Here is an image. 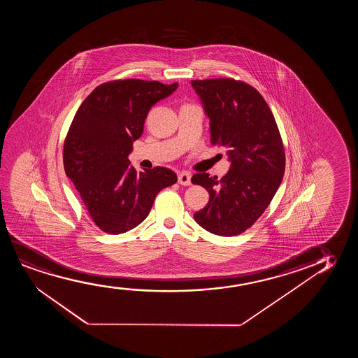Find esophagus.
Segmentation results:
<instances>
[{
  "instance_id": "esophagus-1",
  "label": "esophagus",
  "mask_w": 358,
  "mask_h": 358,
  "mask_svg": "<svg viewBox=\"0 0 358 358\" xmlns=\"http://www.w3.org/2000/svg\"><path fill=\"white\" fill-rule=\"evenodd\" d=\"M178 183L182 186H189L191 185V173L183 171L178 175Z\"/></svg>"
}]
</instances>
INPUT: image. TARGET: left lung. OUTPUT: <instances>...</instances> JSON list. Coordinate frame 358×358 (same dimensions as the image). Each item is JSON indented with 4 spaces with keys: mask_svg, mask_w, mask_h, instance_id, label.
<instances>
[{
    "mask_svg": "<svg viewBox=\"0 0 358 358\" xmlns=\"http://www.w3.org/2000/svg\"><path fill=\"white\" fill-rule=\"evenodd\" d=\"M210 118V143L227 149L222 178L201 172L192 183L209 192L194 220L214 235L236 236L259 219L282 181L285 150L279 128L257 89L234 78L192 80Z\"/></svg>",
    "mask_w": 358,
    "mask_h": 358,
    "instance_id": "1",
    "label": "left lung"
}]
</instances>
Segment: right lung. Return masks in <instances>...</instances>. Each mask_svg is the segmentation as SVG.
<instances>
[{"label": "right lung", "mask_w": 358, "mask_h": 358, "mask_svg": "<svg viewBox=\"0 0 358 358\" xmlns=\"http://www.w3.org/2000/svg\"><path fill=\"white\" fill-rule=\"evenodd\" d=\"M178 84L116 79L100 84L74 115L64 144L66 175L100 230L118 235L139 225L157 193L177 182L166 167L137 172L128 159L149 110Z\"/></svg>", "instance_id": "add662e5"}]
</instances>
